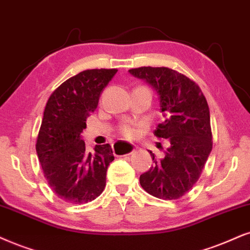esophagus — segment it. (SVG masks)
Listing matches in <instances>:
<instances>
[{"instance_id": "1", "label": "esophagus", "mask_w": 250, "mask_h": 250, "mask_svg": "<svg viewBox=\"0 0 250 250\" xmlns=\"http://www.w3.org/2000/svg\"><path fill=\"white\" fill-rule=\"evenodd\" d=\"M113 148H114V152L116 153L130 154L132 152H135L138 147L134 144L125 143V142H120V143H116L115 146H113Z\"/></svg>"}]
</instances>
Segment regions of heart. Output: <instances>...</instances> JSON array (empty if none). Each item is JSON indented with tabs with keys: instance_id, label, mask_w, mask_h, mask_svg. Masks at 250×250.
Masks as SVG:
<instances>
[{
	"instance_id": "heart-1",
	"label": "heart",
	"mask_w": 250,
	"mask_h": 250,
	"mask_svg": "<svg viewBox=\"0 0 250 250\" xmlns=\"http://www.w3.org/2000/svg\"><path fill=\"white\" fill-rule=\"evenodd\" d=\"M143 125H132V123H123L120 125V134L125 136L127 138H134L136 136H138Z\"/></svg>"
}]
</instances>
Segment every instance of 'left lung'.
Instances as JSON below:
<instances>
[{"mask_svg":"<svg viewBox=\"0 0 250 250\" xmlns=\"http://www.w3.org/2000/svg\"><path fill=\"white\" fill-rule=\"evenodd\" d=\"M129 72L156 90L165 120L154 135L169 142L164 158L157 159L150 151L153 166L140 176V183L154 197L178 200L200 179L212 150L207 99L194 81L173 69L141 67Z\"/></svg>","mask_w":250,"mask_h":250,"instance_id":"1","label":"left lung"}]
</instances>
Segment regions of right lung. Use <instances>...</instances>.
<instances>
[{"instance_id":"right-lung-1","label":"right lung","mask_w":250,"mask_h":250,"mask_svg":"<svg viewBox=\"0 0 250 250\" xmlns=\"http://www.w3.org/2000/svg\"><path fill=\"white\" fill-rule=\"evenodd\" d=\"M116 72L82 71L63 82L46 104L36 150L49 187L68 203H87L105 189L107 168L114 160L112 147L96 145L93 152H87L81 134Z\"/></svg>"}]
</instances>
